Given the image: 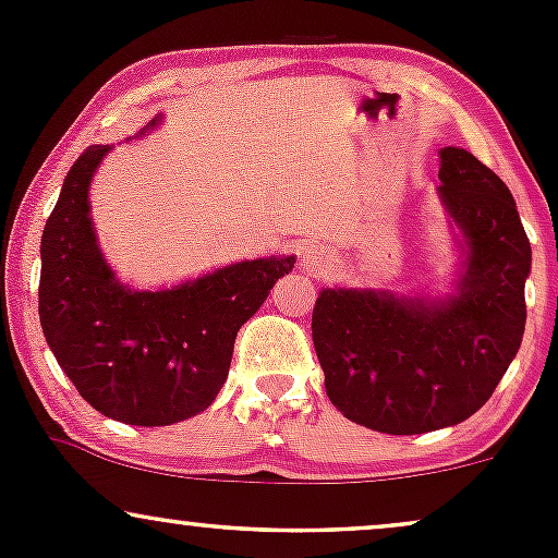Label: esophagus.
<instances>
[{
    "instance_id": "34e87169",
    "label": "esophagus",
    "mask_w": 558,
    "mask_h": 558,
    "mask_svg": "<svg viewBox=\"0 0 558 558\" xmlns=\"http://www.w3.org/2000/svg\"><path fill=\"white\" fill-rule=\"evenodd\" d=\"M304 262H306V267H317V259L315 257H304Z\"/></svg>"
}]
</instances>
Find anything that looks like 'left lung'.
<instances>
[{
    "label": "left lung",
    "instance_id": "obj_1",
    "mask_svg": "<svg viewBox=\"0 0 558 558\" xmlns=\"http://www.w3.org/2000/svg\"><path fill=\"white\" fill-rule=\"evenodd\" d=\"M438 178L459 230L457 288L446 296L325 288L312 312L328 399L377 433L417 435L472 417L522 343L533 252L514 196L459 146L440 151Z\"/></svg>",
    "mask_w": 558,
    "mask_h": 558
}]
</instances>
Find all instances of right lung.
Masks as SVG:
<instances>
[{"label":"right lung","mask_w":558,"mask_h":558,"mask_svg":"<svg viewBox=\"0 0 558 558\" xmlns=\"http://www.w3.org/2000/svg\"><path fill=\"white\" fill-rule=\"evenodd\" d=\"M107 151L110 144H94L75 159L44 226L38 317L57 364L96 412L162 427L215 401L241 325L296 257L235 262L162 291L123 286L88 215V189Z\"/></svg>","instance_id":"right-lung-1"}]
</instances>
